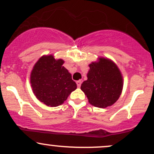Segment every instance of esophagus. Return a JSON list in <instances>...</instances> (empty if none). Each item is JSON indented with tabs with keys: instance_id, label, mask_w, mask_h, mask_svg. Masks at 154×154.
<instances>
[{
	"instance_id": "esophagus-1",
	"label": "esophagus",
	"mask_w": 154,
	"mask_h": 154,
	"mask_svg": "<svg viewBox=\"0 0 154 154\" xmlns=\"http://www.w3.org/2000/svg\"><path fill=\"white\" fill-rule=\"evenodd\" d=\"M81 84H82V81H81V80L77 81V87H78V88L80 87Z\"/></svg>"
}]
</instances>
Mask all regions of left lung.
<instances>
[{
	"label": "left lung",
	"mask_w": 154,
	"mask_h": 154,
	"mask_svg": "<svg viewBox=\"0 0 154 154\" xmlns=\"http://www.w3.org/2000/svg\"><path fill=\"white\" fill-rule=\"evenodd\" d=\"M88 79L81 85L89 103L98 108L113 105L119 98L123 88V78L117 66L105 58L89 65Z\"/></svg>",
	"instance_id": "left-lung-1"
}]
</instances>
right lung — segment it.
Instances as JSON below:
<instances>
[{
  "instance_id": "add662e5",
  "label": "right lung",
  "mask_w": 154,
  "mask_h": 154,
  "mask_svg": "<svg viewBox=\"0 0 154 154\" xmlns=\"http://www.w3.org/2000/svg\"><path fill=\"white\" fill-rule=\"evenodd\" d=\"M63 60L54 59V56H43L33 67L30 83L36 98L48 106L61 105L77 84L72 75L63 66Z\"/></svg>"
}]
</instances>
